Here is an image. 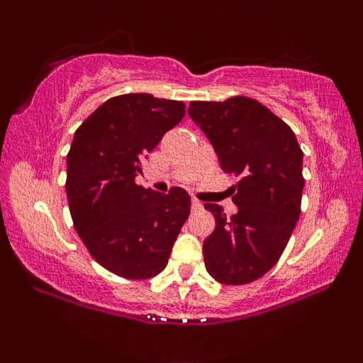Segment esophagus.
I'll return each mask as SVG.
<instances>
[{
	"label": "esophagus",
	"mask_w": 363,
	"mask_h": 363,
	"mask_svg": "<svg viewBox=\"0 0 363 363\" xmlns=\"http://www.w3.org/2000/svg\"><path fill=\"white\" fill-rule=\"evenodd\" d=\"M191 205H193V210H201V208H203V203L199 201V199H196V198H193Z\"/></svg>",
	"instance_id": "34e87169"
}]
</instances>
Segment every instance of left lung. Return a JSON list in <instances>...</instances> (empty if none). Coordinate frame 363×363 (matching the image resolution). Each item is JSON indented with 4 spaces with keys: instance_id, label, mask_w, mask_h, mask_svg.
I'll use <instances>...</instances> for the list:
<instances>
[{
    "instance_id": "left-lung-1",
    "label": "left lung",
    "mask_w": 363,
    "mask_h": 363,
    "mask_svg": "<svg viewBox=\"0 0 363 363\" xmlns=\"http://www.w3.org/2000/svg\"><path fill=\"white\" fill-rule=\"evenodd\" d=\"M187 112L213 145L223 172L240 177L232 196L235 215L205 203L216 222L203 242L206 272L223 285H245L277 264L301 216V145L289 124L254 99L196 101Z\"/></svg>"
}]
</instances>
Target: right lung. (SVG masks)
I'll use <instances>...</instances> for the list:
<instances>
[{"label":"right lung","instance_id":"right-lung-1","mask_svg":"<svg viewBox=\"0 0 363 363\" xmlns=\"http://www.w3.org/2000/svg\"><path fill=\"white\" fill-rule=\"evenodd\" d=\"M184 114L181 101L118 95L74 133L66 157L69 213L91 257L118 277L147 280L164 272L189 216L182 187L164 194L135 182L143 157Z\"/></svg>","mask_w":363,"mask_h":363}]
</instances>
